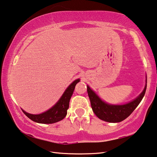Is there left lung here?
<instances>
[{"label": "left lung", "mask_w": 157, "mask_h": 157, "mask_svg": "<svg viewBox=\"0 0 157 157\" xmlns=\"http://www.w3.org/2000/svg\"><path fill=\"white\" fill-rule=\"evenodd\" d=\"M87 91L94 113L100 119L109 123L121 122L128 118L144 98L146 91L147 84L144 91L136 99L125 105H109L103 101L87 86Z\"/></svg>", "instance_id": "8db88e82"}]
</instances>
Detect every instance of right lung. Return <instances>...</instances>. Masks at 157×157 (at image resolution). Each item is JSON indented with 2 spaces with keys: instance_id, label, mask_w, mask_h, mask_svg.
<instances>
[{
  "instance_id": "add662e5",
  "label": "right lung",
  "mask_w": 157,
  "mask_h": 157,
  "mask_svg": "<svg viewBox=\"0 0 157 157\" xmlns=\"http://www.w3.org/2000/svg\"><path fill=\"white\" fill-rule=\"evenodd\" d=\"M79 81H80L79 79H77L73 83H71L66 89L65 92L63 93L59 101L52 108L45 112H43V113L40 114H31L27 113L23 109H22V111L29 119L36 123L49 124V123L60 121L64 119L67 115V110L69 108L70 100L73 94L76 85L77 83H78Z\"/></svg>"
}]
</instances>
